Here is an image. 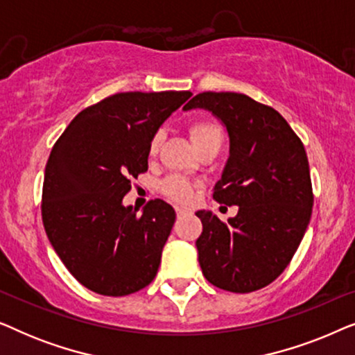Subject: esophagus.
Returning <instances> with one entry per match:
<instances>
[{
  "label": "esophagus",
  "instance_id": "1",
  "mask_svg": "<svg viewBox=\"0 0 355 355\" xmlns=\"http://www.w3.org/2000/svg\"><path fill=\"white\" fill-rule=\"evenodd\" d=\"M176 215H178V218H184V216L191 215V211L184 210V208H176Z\"/></svg>",
  "mask_w": 355,
  "mask_h": 355
}]
</instances>
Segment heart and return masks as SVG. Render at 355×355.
I'll list each match as a JSON object with an SVG mask.
<instances>
[{
    "label": "heart",
    "mask_w": 355,
    "mask_h": 355,
    "mask_svg": "<svg viewBox=\"0 0 355 355\" xmlns=\"http://www.w3.org/2000/svg\"><path fill=\"white\" fill-rule=\"evenodd\" d=\"M187 130L197 150H200L202 147H205V145H210V144L221 145L223 137H225L221 124L218 123V121L210 119V118L193 119L192 123H189ZM162 142H163V134L157 132L148 144V157L152 158L157 157V153L159 152V147H162ZM159 191H162L164 197L171 198L173 202L189 203L192 200L196 186H193L191 181H187L186 178L169 176L162 182Z\"/></svg>",
    "instance_id": "heart-1"
}]
</instances>
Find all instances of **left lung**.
<instances>
[{
	"instance_id": "obj_1",
	"label": "left lung",
	"mask_w": 355,
	"mask_h": 355,
	"mask_svg": "<svg viewBox=\"0 0 355 355\" xmlns=\"http://www.w3.org/2000/svg\"><path fill=\"white\" fill-rule=\"evenodd\" d=\"M205 108L225 123L230 159L213 198L239 211L226 223L197 211L203 231L196 245L202 273L216 288L254 293L293 260L313 207L302 140L268 105L234 92H203L184 110Z\"/></svg>"
}]
</instances>
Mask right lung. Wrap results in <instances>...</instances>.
Here are the masks:
<instances>
[{
    "label": "right lung",
    "mask_w": 355,
    "mask_h": 355,
    "mask_svg": "<svg viewBox=\"0 0 355 355\" xmlns=\"http://www.w3.org/2000/svg\"><path fill=\"white\" fill-rule=\"evenodd\" d=\"M192 94L123 92L82 110L53 145L42 220L69 273L101 295H128L157 276L176 221L173 207L150 200L142 215L124 207L130 181L148 169V144Z\"/></svg>",
    "instance_id": "right-lung-1"
}]
</instances>
